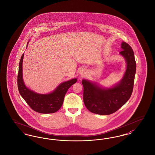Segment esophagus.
I'll return each mask as SVG.
<instances>
[{"instance_id":"1","label":"esophagus","mask_w":155,"mask_h":155,"mask_svg":"<svg viewBox=\"0 0 155 155\" xmlns=\"http://www.w3.org/2000/svg\"><path fill=\"white\" fill-rule=\"evenodd\" d=\"M80 73L81 74H84V71H83V70H81L80 71Z\"/></svg>"}]
</instances>
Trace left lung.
Segmentation results:
<instances>
[{"instance_id": "8db88e82", "label": "left lung", "mask_w": 155, "mask_h": 155, "mask_svg": "<svg viewBox=\"0 0 155 155\" xmlns=\"http://www.w3.org/2000/svg\"><path fill=\"white\" fill-rule=\"evenodd\" d=\"M119 54L126 62V70L122 80L110 87L83 79V100L87 109L94 114L110 115L117 111L129 100L133 92L136 71L134 52L128 44H121Z\"/></svg>"}]
</instances>
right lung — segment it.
<instances>
[{
  "instance_id": "add662e5",
  "label": "right lung",
  "mask_w": 155,
  "mask_h": 155,
  "mask_svg": "<svg viewBox=\"0 0 155 155\" xmlns=\"http://www.w3.org/2000/svg\"><path fill=\"white\" fill-rule=\"evenodd\" d=\"M24 54L19 64L17 84L19 92L25 101L34 111L41 114H51L58 111L62 107L64 97L69 87L75 84L77 78L61 83L51 93L39 94L26 87L22 77V63Z\"/></svg>"
}]
</instances>
